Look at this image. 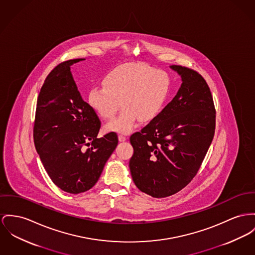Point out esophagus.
<instances>
[{
    "label": "esophagus",
    "mask_w": 255,
    "mask_h": 255,
    "mask_svg": "<svg viewBox=\"0 0 255 255\" xmlns=\"http://www.w3.org/2000/svg\"><path fill=\"white\" fill-rule=\"evenodd\" d=\"M118 138H119V141H121V142H124V141L127 140V137L125 135H123V134H119Z\"/></svg>",
    "instance_id": "esophagus-1"
}]
</instances>
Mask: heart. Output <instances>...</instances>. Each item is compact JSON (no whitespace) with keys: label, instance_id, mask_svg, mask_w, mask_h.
I'll return each mask as SVG.
<instances>
[{"label":"heart","instance_id":"b5f03b06","mask_svg":"<svg viewBox=\"0 0 255 255\" xmlns=\"http://www.w3.org/2000/svg\"><path fill=\"white\" fill-rule=\"evenodd\" d=\"M103 86L90 90L89 105L103 120L113 119L122 106L119 117L105 129L128 133L137 120L147 123L160 114L169 97L171 78L166 71L147 64L126 63L106 74Z\"/></svg>","mask_w":255,"mask_h":255}]
</instances>
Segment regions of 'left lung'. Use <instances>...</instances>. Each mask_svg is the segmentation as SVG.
<instances>
[{
  "instance_id": "left-lung-1",
  "label": "left lung",
  "mask_w": 255,
  "mask_h": 255,
  "mask_svg": "<svg viewBox=\"0 0 255 255\" xmlns=\"http://www.w3.org/2000/svg\"><path fill=\"white\" fill-rule=\"evenodd\" d=\"M182 77L177 95L129 141L132 180L154 198L173 195L187 186L200 168L213 141L216 109L210 88L191 68L173 65Z\"/></svg>"
}]
</instances>
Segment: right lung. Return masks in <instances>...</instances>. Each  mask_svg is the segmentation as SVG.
I'll return each mask as SVG.
<instances>
[{"label": "right lung", "instance_id": "1", "mask_svg": "<svg viewBox=\"0 0 255 255\" xmlns=\"http://www.w3.org/2000/svg\"><path fill=\"white\" fill-rule=\"evenodd\" d=\"M82 60L63 62L48 74L37 98L34 125V146L47 174L72 194L96 185L118 145L116 132L97 137L101 121L83 101L70 71Z\"/></svg>", "mask_w": 255, "mask_h": 255}]
</instances>
